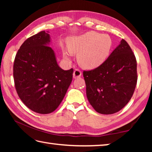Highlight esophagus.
Wrapping results in <instances>:
<instances>
[{
    "instance_id": "esophagus-1",
    "label": "esophagus",
    "mask_w": 152,
    "mask_h": 152,
    "mask_svg": "<svg viewBox=\"0 0 152 152\" xmlns=\"http://www.w3.org/2000/svg\"><path fill=\"white\" fill-rule=\"evenodd\" d=\"M82 75V72L81 71L78 70V69H76L74 71V73H73V78H80V77Z\"/></svg>"
}]
</instances>
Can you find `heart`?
Masks as SVG:
<instances>
[{"label": "heart", "instance_id": "heart-1", "mask_svg": "<svg viewBox=\"0 0 152 152\" xmlns=\"http://www.w3.org/2000/svg\"><path fill=\"white\" fill-rule=\"evenodd\" d=\"M112 46L110 36L89 31L69 38L68 50L63 51V58L66 61H70L72 53L78 54L77 60L80 65L86 69H94L107 60Z\"/></svg>", "mask_w": 152, "mask_h": 152}]
</instances>
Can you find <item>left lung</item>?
I'll list each match as a JSON object with an SVG mask.
<instances>
[{"label": "left lung", "mask_w": 152, "mask_h": 152, "mask_svg": "<svg viewBox=\"0 0 152 152\" xmlns=\"http://www.w3.org/2000/svg\"><path fill=\"white\" fill-rule=\"evenodd\" d=\"M86 96L97 113L110 115L119 111L132 99L137 80V61L124 39L104 62L84 71Z\"/></svg>", "instance_id": "8db88e82"}]
</instances>
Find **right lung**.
Instances as JSON below:
<instances>
[{
    "label": "right lung",
    "instance_id": "right-lung-1",
    "mask_svg": "<svg viewBox=\"0 0 152 152\" xmlns=\"http://www.w3.org/2000/svg\"><path fill=\"white\" fill-rule=\"evenodd\" d=\"M50 44V35L45 31L31 36L18 50L13 65L20 99L39 114H49L57 109L72 80L73 69L64 70L58 66Z\"/></svg>",
    "mask_w": 152,
    "mask_h": 152
}]
</instances>
